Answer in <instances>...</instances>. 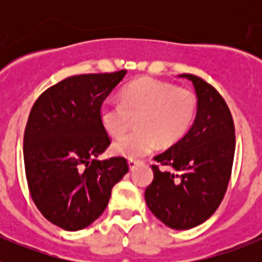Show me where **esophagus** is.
<instances>
[{"mask_svg": "<svg viewBox=\"0 0 262 262\" xmlns=\"http://www.w3.org/2000/svg\"><path fill=\"white\" fill-rule=\"evenodd\" d=\"M139 163H140V161H139V160L129 159V160H128V166H129V169H131V170H134V169L136 168V165H138Z\"/></svg>", "mask_w": 262, "mask_h": 262, "instance_id": "34e87169", "label": "esophagus"}]
</instances>
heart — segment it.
<instances>
[{"mask_svg": "<svg viewBox=\"0 0 262 262\" xmlns=\"http://www.w3.org/2000/svg\"><path fill=\"white\" fill-rule=\"evenodd\" d=\"M196 111L191 90L166 81L143 77L127 85L119 101H106L99 107V119L108 135L119 138L138 118L139 129L113 145V152L129 159L147 156L157 147L172 144L189 131Z\"/></svg>", "mask_w": 262, "mask_h": 262, "instance_id": "b5f03b06", "label": "heart"}]
</instances>
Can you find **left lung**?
<instances>
[{
    "mask_svg": "<svg viewBox=\"0 0 262 262\" xmlns=\"http://www.w3.org/2000/svg\"><path fill=\"white\" fill-rule=\"evenodd\" d=\"M196 115L189 133L154 160V181L145 189L152 214L173 230H190L207 221L227 191L235 156V126L223 97L190 73ZM168 166L170 171L159 169Z\"/></svg>",
    "mask_w": 262,
    "mask_h": 262,
    "instance_id": "obj_1",
    "label": "left lung"
}]
</instances>
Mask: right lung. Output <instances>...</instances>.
<instances>
[{
	"instance_id": "add662e5",
	"label": "right lung",
	"mask_w": 262,
	"mask_h": 262,
	"mask_svg": "<svg viewBox=\"0 0 262 262\" xmlns=\"http://www.w3.org/2000/svg\"><path fill=\"white\" fill-rule=\"evenodd\" d=\"M126 73L67 77L45 90L30 111L23 139L29 190L41 215L62 230L93 223L128 172L124 157L97 160L111 143L99 107Z\"/></svg>"
}]
</instances>
